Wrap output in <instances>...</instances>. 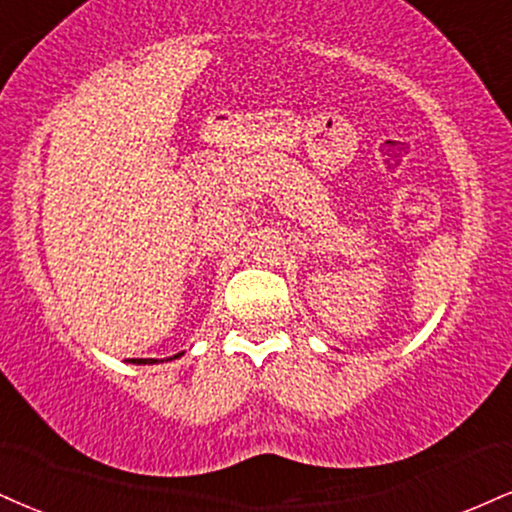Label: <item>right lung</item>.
Instances as JSON below:
<instances>
[{
	"instance_id": "add662e5",
	"label": "right lung",
	"mask_w": 512,
	"mask_h": 512,
	"mask_svg": "<svg viewBox=\"0 0 512 512\" xmlns=\"http://www.w3.org/2000/svg\"><path fill=\"white\" fill-rule=\"evenodd\" d=\"M174 357H181V353H178V355H174ZM133 365H152V362H157V360H152V357H147V360H145V357H133Z\"/></svg>"
}]
</instances>
